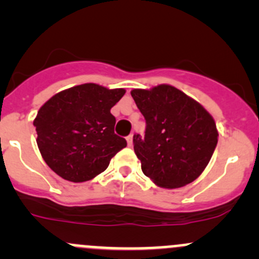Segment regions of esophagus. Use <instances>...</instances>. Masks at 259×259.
<instances>
[{
    "label": "esophagus",
    "instance_id": "obj_1",
    "mask_svg": "<svg viewBox=\"0 0 259 259\" xmlns=\"http://www.w3.org/2000/svg\"><path fill=\"white\" fill-rule=\"evenodd\" d=\"M126 142H127V145L133 146V134H130L129 137L126 138Z\"/></svg>",
    "mask_w": 259,
    "mask_h": 259
}]
</instances>
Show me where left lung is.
<instances>
[{"instance_id":"1","label":"left lung","mask_w":259,"mask_h":259,"mask_svg":"<svg viewBox=\"0 0 259 259\" xmlns=\"http://www.w3.org/2000/svg\"><path fill=\"white\" fill-rule=\"evenodd\" d=\"M132 96L145 117L144 139L134 135L142 170L158 187L174 189L194 182L218 143L213 116L179 89L161 83L134 89Z\"/></svg>"}]
</instances>
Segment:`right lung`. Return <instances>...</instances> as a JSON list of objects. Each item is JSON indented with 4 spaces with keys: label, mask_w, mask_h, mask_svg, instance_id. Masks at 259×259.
Wrapping results in <instances>:
<instances>
[{
    "label": "right lung",
    "mask_w": 259,
    "mask_h": 259,
    "mask_svg": "<svg viewBox=\"0 0 259 259\" xmlns=\"http://www.w3.org/2000/svg\"><path fill=\"white\" fill-rule=\"evenodd\" d=\"M124 94V89L89 82L60 91L41 106L33 120L36 142L57 176L88 182L103 173L126 146V140L114 133L116 120L110 113Z\"/></svg>",
    "instance_id": "right-lung-1"
}]
</instances>
